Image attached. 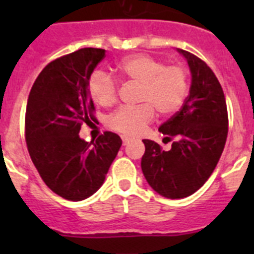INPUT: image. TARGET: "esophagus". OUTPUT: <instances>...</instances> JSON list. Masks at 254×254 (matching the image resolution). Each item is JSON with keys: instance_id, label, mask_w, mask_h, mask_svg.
I'll use <instances>...</instances> for the list:
<instances>
[{"instance_id": "esophagus-1", "label": "esophagus", "mask_w": 254, "mask_h": 254, "mask_svg": "<svg viewBox=\"0 0 254 254\" xmlns=\"http://www.w3.org/2000/svg\"><path fill=\"white\" fill-rule=\"evenodd\" d=\"M122 142H123V145H127V143L129 142V138L128 137H125V136H122Z\"/></svg>"}]
</instances>
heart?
<instances>
[{"mask_svg":"<svg viewBox=\"0 0 254 254\" xmlns=\"http://www.w3.org/2000/svg\"><path fill=\"white\" fill-rule=\"evenodd\" d=\"M125 81L140 85L134 108H121L108 118V127L127 137L142 133L155 117L178 112L188 94V72L182 64H168L149 55H134L117 64ZM89 93L96 104L111 107L118 99V85L104 72H95L89 81Z\"/></svg>","mask_w":254,"mask_h":254,"instance_id":"heart-1","label":"heart"}]
</instances>
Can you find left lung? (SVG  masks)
Listing matches in <instances>:
<instances>
[{"instance_id":"obj_1","label":"left lung","mask_w":254,"mask_h":254,"mask_svg":"<svg viewBox=\"0 0 254 254\" xmlns=\"http://www.w3.org/2000/svg\"><path fill=\"white\" fill-rule=\"evenodd\" d=\"M192 75L190 95L181 111L159 127L173 141L169 151L151 140H142L141 168L147 183L167 198L193 194L210 178L228 137L225 95L212 69L201 58L178 49Z\"/></svg>"}]
</instances>
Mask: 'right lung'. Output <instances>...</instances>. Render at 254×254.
Wrapping results in <instances>:
<instances>
[{
  "instance_id": "obj_1",
  "label": "right lung",
  "mask_w": 254,
  "mask_h": 254,
  "mask_svg": "<svg viewBox=\"0 0 254 254\" xmlns=\"http://www.w3.org/2000/svg\"><path fill=\"white\" fill-rule=\"evenodd\" d=\"M105 57L100 48H81L52 61L33 84L25 113V140L43 182L68 201L90 197L104 183L122 140L105 131L81 140L84 123L96 121L89 80Z\"/></svg>"
}]
</instances>
